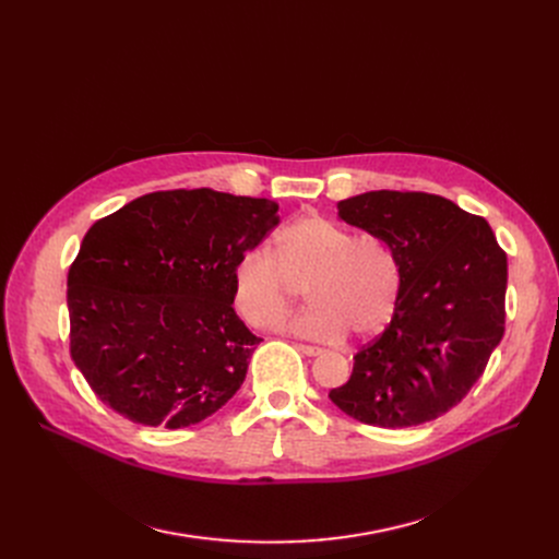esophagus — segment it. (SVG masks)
Returning a JSON list of instances; mask_svg holds the SVG:
<instances>
[{
  "instance_id": "34e87169",
  "label": "esophagus",
  "mask_w": 559,
  "mask_h": 559,
  "mask_svg": "<svg viewBox=\"0 0 559 559\" xmlns=\"http://www.w3.org/2000/svg\"><path fill=\"white\" fill-rule=\"evenodd\" d=\"M297 348L301 350V354H306V356H319L321 354L319 346H310V344H299Z\"/></svg>"
}]
</instances>
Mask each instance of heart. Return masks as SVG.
I'll return each instance as SVG.
<instances>
[{
	"label": "heart",
	"instance_id": "obj_1",
	"mask_svg": "<svg viewBox=\"0 0 559 559\" xmlns=\"http://www.w3.org/2000/svg\"><path fill=\"white\" fill-rule=\"evenodd\" d=\"M306 285L310 308L281 329L312 340H360L383 333L401 304V267L392 249L326 217L285 226L267 249H249L233 264V304L251 326H270Z\"/></svg>",
	"mask_w": 559,
	"mask_h": 559
}]
</instances>
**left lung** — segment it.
I'll return each instance as SVG.
<instances>
[{
  "instance_id": "obj_1",
  "label": "left lung",
  "mask_w": 559,
  "mask_h": 559,
  "mask_svg": "<svg viewBox=\"0 0 559 559\" xmlns=\"http://www.w3.org/2000/svg\"><path fill=\"white\" fill-rule=\"evenodd\" d=\"M337 215L383 240L401 267L390 326L354 356L329 399L362 424L407 428L455 407L506 333L508 255L491 226L428 192L376 190Z\"/></svg>"
}]
</instances>
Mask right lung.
<instances>
[{"label": "right lung", "mask_w": 559, "mask_h": 559, "mask_svg": "<svg viewBox=\"0 0 559 559\" xmlns=\"http://www.w3.org/2000/svg\"><path fill=\"white\" fill-rule=\"evenodd\" d=\"M276 224V201L211 188L95 222L68 274L70 354L93 392L142 426L215 415L260 344L233 310V264Z\"/></svg>", "instance_id": "obj_1"}]
</instances>
